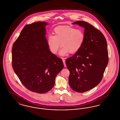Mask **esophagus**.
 Listing matches in <instances>:
<instances>
[{
    "label": "esophagus",
    "mask_w": 120,
    "mask_h": 120,
    "mask_svg": "<svg viewBox=\"0 0 120 120\" xmlns=\"http://www.w3.org/2000/svg\"><path fill=\"white\" fill-rule=\"evenodd\" d=\"M63 64H64V67H66V63H65V59H63Z\"/></svg>",
    "instance_id": "obj_1"
}]
</instances>
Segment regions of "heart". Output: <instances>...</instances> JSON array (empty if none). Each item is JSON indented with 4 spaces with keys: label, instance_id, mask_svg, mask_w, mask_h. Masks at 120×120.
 I'll list each match as a JSON object with an SVG mask.
<instances>
[{
    "label": "heart",
    "instance_id": "obj_1",
    "mask_svg": "<svg viewBox=\"0 0 120 120\" xmlns=\"http://www.w3.org/2000/svg\"><path fill=\"white\" fill-rule=\"evenodd\" d=\"M54 35H49L47 42L52 53L56 54L62 45L59 54L64 56L68 52L71 54L78 51L83 45L85 34L81 29H76L69 26H59L54 30Z\"/></svg>",
    "mask_w": 120,
    "mask_h": 120
}]
</instances>
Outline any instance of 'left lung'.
Instances as JSON below:
<instances>
[{
  "label": "left lung",
  "instance_id": "left-lung-1",
  "mask_svg": "<svg viewBox=\"0 0 120 120\" xmlns=\"http://www.w3.org/2000/svg\"><path fill=\"white\" fill-rule=\"evenodd\" d=\"M85 28V39L80 50L66 60L70 71L69 84L75 91H89L101 81L109 62L107 41L103 33L90 24L73 23Z\"/></svg>",
  "mask_w": 120,
  "mask_h": 120
}]
</instances>
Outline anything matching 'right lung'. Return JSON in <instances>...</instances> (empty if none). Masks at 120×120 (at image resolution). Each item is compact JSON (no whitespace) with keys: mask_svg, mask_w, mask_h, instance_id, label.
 <instances>
[{"mask_svg":"<svg viewBox=\"0 0 120 120\" xmlns=\"http://www.w3.org/2000/svg\"><path fill=\"white\" fill-rule=\"evenodd\" d=\"M47 25L39 22L26 25L11 50L12 68L21 83L29 90L40 94L51 90L64 67L62 60L49 49Z\"/></svg>","mask_w":120,"mask_h":120,"instance_id":"1","label":"right lung"}]
</instances>
